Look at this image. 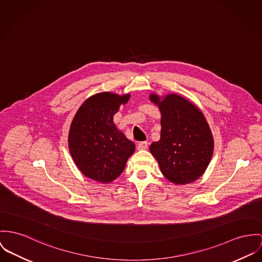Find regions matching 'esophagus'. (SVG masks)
Returning a JSON list of instances; mask_svg holds the SVG:
<instances>
[{
  "mask_svg": "<svg viewBox=\"0 0 262 262\" xmlns=\"http://www.w3.org/2000/svg\"><path fill=\"white\" fill-rule=\"evenodd\" d=\"M147 146H148L147 141H141V142L138 144V149L139 150H144V149L147 148Z\"/></svg>",
  "mask_w": 262,
  "mask_h": 262,
  "instance_id": "esophagus-1",
  "label": "esophagus"
}]
</instances>
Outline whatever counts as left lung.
Masks as SVG:
<instances>
[{
  "instance_id": "8db88e82",
  "label": "left lung",
  "mask_w": 262,
  "mask_h": 262,
  "mask_svg": "<svg viewBox=\"0 0 262 262\" xmlns=\"http://www.w3.org/2000/svg\"><path fill=\"white\" fill-rule=\"evenodd\" d=\"M149 100L161 111V140L149 150L162 174L174 184L199 180L213 154V137L202 111L177 94H151Z\"/></svg>"
}]
</instances>
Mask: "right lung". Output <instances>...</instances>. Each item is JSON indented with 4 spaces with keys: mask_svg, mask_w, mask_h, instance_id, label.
<instances>
[{
    "mask_svg": "<svg viewBox=\"0 0 262 262\" xmlns=\"http://www.w3.org/2000/svg\"><path fill=\"white\" fill-rule=\"evenodd\" d=\"M129 98V94L100 93L90 97L78 110L69 132V149L84 177L112 182L135 152V143L114 122L115 114Z\"/></svg>",
    "mask_w": 262,
    "mask_h": 262,
    "instance_id": "obj_1",
    "label": "right lung"
}]
</instances>
